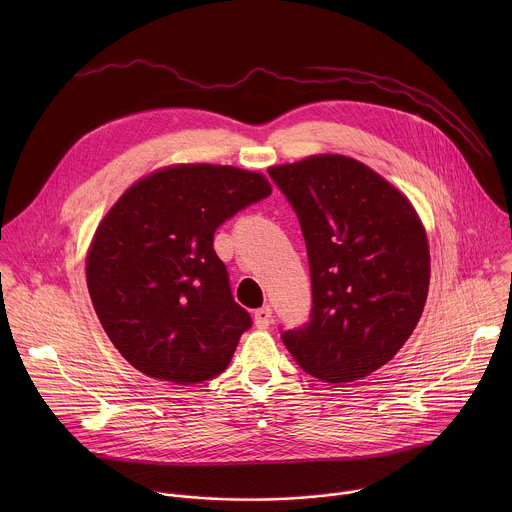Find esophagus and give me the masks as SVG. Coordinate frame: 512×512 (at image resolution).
<instances>
[{"label": "esophagus", "instance_id": "34e87169", "mask_svg": "<svg viewBox=\"0 0 512 512\" xmlns=\"http://www.w3.org/2000/svg\"><path fill=\"white\" fill-rule=\"evenodd\" d=\"M254 323L258 329H268L270 323H272V307L270 305H264L260 309L254 311Z\"/></svg>", "mask_w": 512, "mask_h": 512}]
</instances>
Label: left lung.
<instances>
[{
  "instance_id": "1",
  "label": "left lung",
  "mask_w": 512,
  "mask_h": 512,
  "mask_svg": "<svg viewBox=\"0 0 512 512\" xmlns=\"http://www.w3.org/2000/svg\"><path fill=\"white\" fill-rule=\"evenodd\" d=\"M307 246L311 321L282 333L295 363L329 384L394 359L430 288V244L410 199L365 163L319 153L274 165Z\"/></svg>"
}]
</instances>
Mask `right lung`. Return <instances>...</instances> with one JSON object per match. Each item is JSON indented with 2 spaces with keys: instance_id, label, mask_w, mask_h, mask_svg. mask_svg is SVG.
Listing matches in <instances>:
<instances>
[{
  "instance_id": "right-lung-1",
  "label": "right lung",
  "mask_w": 512,
  "mask_h": 512,
  "mask_svg": "<svg viewBox=\"0 0 512 512\" xmlns=\"http://www.w3.org/2000/svg\"><path fill=\"white\" fill-rule=\"evenodd\" d=\"M270 193L260 171L175 163L128 187L100 220L86 252L88 293L136 370L195 384L228 366L252 319L232 299L213 238Z\"/></svg>"
}]
</instances>
